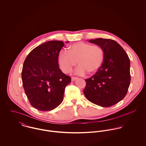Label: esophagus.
I'll list each match as a JSON object with an SVG mask.
<instances>
[{
	"instance_id": "esophagus-1",
	"label": "esophagus",
	"mask_w": 146,
	"mask_h": 146,
	"mask_svg": "<svg viewBox=\"0 0 146 146\" xmlns=\"http://www.w3.org/2000/svg\"><path fill=\"white\" fill-rule=\"evenodd\" d=\"M77 79H78V78H76V77H71V80H72V81H75V80H76Z\"/></svg>"
}]
</instances>
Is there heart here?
<instances>
[{"instance_id":"b5f03b06","label":"heart","mask_w":146,"mask_h":146,"mask_svg":"<svg viewBox=\"0 0 146 146\" xmlns=\"http://www.w3.org/2000/svg\"><path fill=\"white\" fill-rule=\"evenodd\" d=\"M104 49L98 45L85 42H75L68 48L67 52L61 50L58 56V64L64 73L71 72L78 61L79 66L75 74L84 75L88 72L96 73L101 67L104 60Z\"/></svg>"}]
</instances>
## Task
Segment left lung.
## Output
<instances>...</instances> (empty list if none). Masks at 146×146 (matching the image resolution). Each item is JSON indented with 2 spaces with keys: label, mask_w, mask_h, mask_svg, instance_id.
I'll return each instance as SVG.
<instances>
[{
  "label": "left lung",
  "mask_w": 146,
  "mask_h": 146,
  "mask_svg": "<svg viewBox=\"0 0 146 146\" xmlns=\"http://www.w3.org/2000/svg\"><path fill=\"white\" fill-rule=\"evenodd\" d=\"M89 42L101 46L104 57L98 71L85 79L84 94L94 104L112 106L121 101L127 92L131 79L130 60L122 46L113 40L98 38Z\"/></svg>",
  "instance_id": "8db88e82"
}]
</instances>
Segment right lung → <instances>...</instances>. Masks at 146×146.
<instances>
[{
    "instance_id": "obj_1",
    "label": "right lung",
    "mask_w": 146,
    "mask_h": 146,
    "mask_svg": "<svg viewBox=\"0 0 146 146\" xmlns=\"http://www.w3.org/2000/svg\"><path fill=\"white\" fill-rule=\"evenodd\" d=\"M63 45L62 41L45 42L32 50L23 63V87L31 105L38 110L48 111L58 107L62 102L66 85L71 82V78L63 73L58 63Z\"/></svg>"
}]
</instances>
